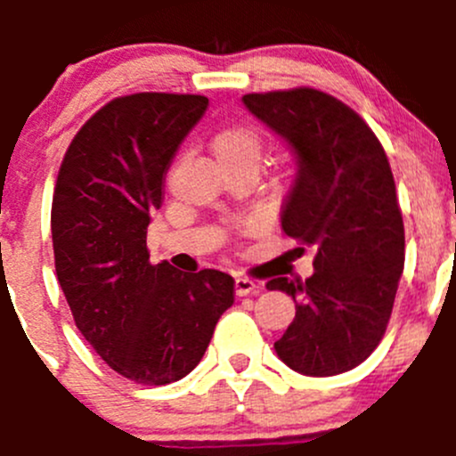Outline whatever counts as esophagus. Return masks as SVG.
Returning a JSON list of instances; mask_svg holds the SVG:
<instances>
[{
	"label": "esophagus",
	"mask_w": 456,
	"mask_h": 456,
	"mask_svg": "<svg viewBox=\"0 0 456 456\" xmlns=\"http://www.w3.org/2000/svg\"><path fill=\"white\" fill-rule=\"evenodd\" d=\"M260 293V284H256L254 280L247 278V275H238L236 278V296L245 297V296H256Z\"/></svg>",
	"instance_id": "obj_1"
}]
</instances>
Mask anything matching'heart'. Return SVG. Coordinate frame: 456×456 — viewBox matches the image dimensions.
Segmentation results:
<instances>
[{"mask_svg": "<svg viewBox=\"0 0 456 456\" xmlns=\"http://www.w3.org/2000/svg\"><path fill=\"white\" fill-rule=\"evenodd\" d=\"M211 150L218 165L240 163L257 169L265 151V136L254 126H227L216 132Z\"/></svg>", "mask_w": 456, "mask_h": 456, "instance_id": "b5f03b06", "label": "heart"}]
</instances>
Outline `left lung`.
<instances>
[{
    "label": "left lung",
    "instance_id": "left-lung-1",
    "mask_svg": "<svg viewBox=\"0 0 456 456\" xmlns=\"http://www.w3.org/2000/svg\"><path fill=\"white\" fill-rule=\"evenodd\" d=\"M242 101L296 151L282 229L300 242L296 251L315 254L311 278L266 282L296 300L275 353L302 375H339L381 342L403 271V220L388 156L355 110L315 87L254 92Z\"/></svg>",
    "mask_w": 456,
    "mask_h": 456
}]
</instances>
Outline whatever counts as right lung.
I'll use <instances>...</instances> for the list:
<instances>
[{"label":"right lung","instance_id":"right-lung-1","mask_svg":"<svg viewBox=\"0 0 456 456\" xmlns=\"http://www.w3.org/2000/svg\"><path fill=\"white\" fill-rule=\"evenodd\" d=\"M200 94L136 92L96 110L68 147L50 227L57 280L101 360L142 386L183 379L233 305L232 275L151 265L147 224L174 154L205 114Z\"/></svg>","mask_w":456,"mask_h":456}]
</instances>
